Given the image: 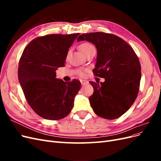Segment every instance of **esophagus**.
Segmentation results:
<instances>
[{"label":"esophagus","instance_id":"34e87169","mask_svg":"<svg viewBox=\"0 0 161 161\" xmlns=\"http://www.w3.org/2000/svg\"><path fill=\"white\" fill-rule=\"evenodd\" d=\"M80 83L82 85H85L88 83V81L85 80H80Z\"/></svg>","mask_w":161,"mask_h":161}]
</instances>
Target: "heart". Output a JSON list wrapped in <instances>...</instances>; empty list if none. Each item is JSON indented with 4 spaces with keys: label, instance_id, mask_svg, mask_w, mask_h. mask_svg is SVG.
Wrapping results in <instances>:
<instances>
[{
    "label": "heart",
    "instance_id": "1",
    "mask_svg": "<svg viewBox=\"0 0 161 161\" xmlns=\"http://www.w3.org/2000/svg\"><path fill=\"white\" fill-rule=\"evenodd\" d=\"M80 49L81 50V52L85 54L87 52H89V51L95 49V47L92 46L91 43H89V42H85L83 43H82L80 46ZM79 75L80 76H83L85 75V72L82 71V70H79Z\"/></svg>",
    "mask_w": 161,
    "mask_h": 161
}]
</instances>
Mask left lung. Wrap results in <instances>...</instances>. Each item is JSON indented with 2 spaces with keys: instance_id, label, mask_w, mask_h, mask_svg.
I'll return each instance as SVG.
<instances>
[{
  "instance_id": "left-lung-1",
  "label": "left lung",
  "mask_w": 161,
  "mask_h": 161,
  "mask_svg": "<svg viewBox=\"0 0 161 161\" xmlns=\"http://www.w3.org/2000/svg\"><path fill=\"white\" fill-rule=\"evenodd\" d=\"M95 45L97 57L95 76L104 78L101 83L90 81L94 89L89 97L91 106L101 118L115 119L124 114L134 103L140 89L141 66L130 45L111 33H83L77 41Z\"/></svg>"
}]
</instances>
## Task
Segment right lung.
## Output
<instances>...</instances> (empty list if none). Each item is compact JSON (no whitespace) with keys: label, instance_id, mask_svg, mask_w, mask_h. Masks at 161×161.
Here are the masks:
<instances>
[{"label":"right lung","instance_id":"1","mask_svg":"<svg viewBox=\"0 0 161 161\" xmlns=\"http://www.w3.org/2000/svg\"><path fill=\"white\" fill-rule=\"evenodd\" d=\"M79 34L37 37L29 43L19 60L18 78L25 99L43 118L62 119L74 106L80 82L58 79L56 70L64 66L69 48Z\"/></svg>","mask_w":161,"mask_h":161}]
</instances>
